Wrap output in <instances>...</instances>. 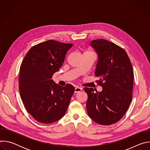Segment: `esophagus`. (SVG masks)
Segmentation results:
<instances>
[{
  "label": "esophagus",
  "instance_id": "obj_1",
  "mask_svg": "<svg viewBox=\"0 0 150 150\" xmlns=\"http://www.w3.org/2000/svg\"><path fill=\"white\" fill-rule=\"evenodd\" d=\"M81 90H82V88H79V87H76V88H75L74 93H77L80 92Z\"/></svg>",
  "mask_w": 150,
  "mask_h": 150
}]
</instances>
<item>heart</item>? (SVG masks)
<instances>
[{"label": "heart", "mask_w": 150, "mask_h": 150, "mask_svg": "<svg viewBox=\"0 0 150 150\" xmlns=\"http://www.w3.org/2000/svg\"><path fill=\"white\" fill-rule=\"evenodd\" d=\"M88 53H90V52H88Z\"/></svg>", "instance_id": "b5f03b06"}]
</instances>
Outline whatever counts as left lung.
<instances>
[{"label": "left lung", "instance_id": "8db88e82", "mask_svg": "<svg viewBox=\"0 0 150 150\" xmlns=\"http://www.w3.org/2000/svg\"><path fill=\"white\" fill-rule=\"evenodd\" d=\"M90 45L98 55L95 76L103 90L83 88L88 95L87 113L98 124L112 125L123 117L132 101L133 68L125 50L113 42L98 39Z\"/></svg>", "mask_w": 150, "mask_h": 150}]
</instances>
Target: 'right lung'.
Listing matches in <instances>:
<instances>
[{"instance_id": "right-lung-1", "label": "right lung", "mask_w": 150, "mask_h": 150, "mask_svg": "<svg viewBox=\"0 0 150 150\" xmlns=\"http://www.w3.org/2000/svg\"><path fill=\"white\" fill-rule=\"evenodd\" d=\"M73 44L53 40L33 46L21 65L19 90L27 111L38 122L52 123L65 115L75 88L52 79Z\"/></svg>"}]
</instances>
